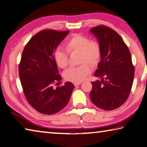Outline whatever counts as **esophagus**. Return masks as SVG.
<instances>
[{
    "label": "esophagus",
    "mask_w": 147,
    "mask_h": 147,
    "mask_svg": "<svg viewBox=\"0 0 147 147\" xmlns=\"http://www.w3.org/2000/svg\"><path fill=\"white\" fill-rule=\"evenodd\" d=\"M82 82H74V86H78L79 85H80Z\"/></svg>",
    "instance_id": "1"
}]
</instances>
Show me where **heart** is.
Wrapping results in <instances>:
<instances>
[{
	"mask_svg": "<svg viewBox=\"0 0 147 147\" xmlns=\"http://www.w3.org/2000/svg\"><path fill=\"white\" fill-rule=\"evenodd\" d=\"M65 47L69 54L78 53V63L80 65L65 71L64 78L68 81L80 82L91 73V67L90 65L95 67L100 61L102 53L100 44L96 41L90 40L85 36L76 34L66 41ZM67 53L61 47L54 50V60L60 68L65 69L68 66L69 54Z\"/></svg>",
	"mask_w": 147,
	"mask_h": 147,
	"instance_id": "obj_1",
	"label": "heart"
}]
</instances>
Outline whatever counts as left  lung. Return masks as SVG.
<instances>
[{"label":"left lung","mask_w":147,"mask_h":147,"mask_svg":"<svg viewBox=\"0 0 147 147\" xmlns=\"http://www.w3.org/2000/svg\"><path fill=\"white\" fill-rule=\"evenodd\" d=\"M101 47V60L94 76L101 80L92 82L90 98L104 110L118 108L128 98L132 87L135 69L128 47L118 33L100 25L90 30Z\"/></svg>","instance_id":"left-lung-1"}]
</instances>
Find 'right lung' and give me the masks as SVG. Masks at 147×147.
I'll return each mask as SVG.
<instances>
[{"mask_svg": "<svg viewBox=\"0 0 147 147\" xmlns=\"http://www.w3.org/2000/svg\"><path fill=\"white\" fill-rule=\"evenodd\" d=\"M69 31L43 30L32 37L24 47L19 65V78L24 96L32 108L45 115L58 113L68 104L74 86L60 82L53 53Z\"/></svg>", "mask_w": 147, "mask_h": 147, "instance_id": "right-lung-1", "label": "right lung"}]
</instances>
